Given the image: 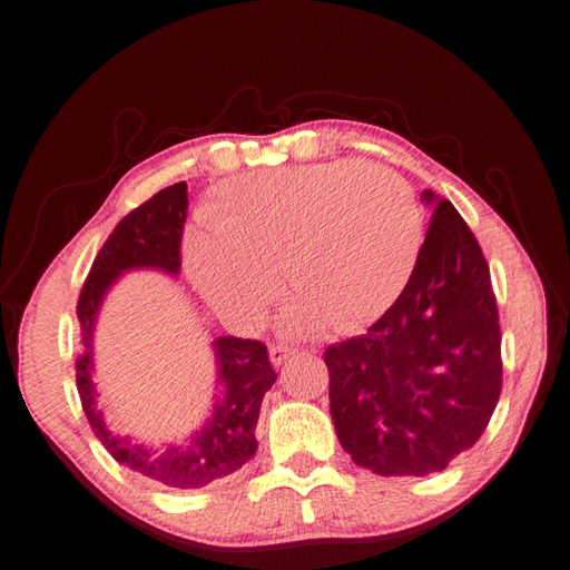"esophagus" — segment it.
I'll return each mask as SVG.
<instances>
[{
	"mask_svg": "<svg viewBox=\"0 0 570 570\" xmlns=\"http://www.w3.org/2000/svg\"><path fill=\"white\" fill-rule=\"evenodd\" d=\"M295 350L287 347V345H271V362L275 364V367H281L283 362H287L289 357H293Z\"/></svg>",
	"mask_w": 570,
	"mask_h": 570,
	"instance_id": "1",
	"label": "esophagus"
}]
</instances>
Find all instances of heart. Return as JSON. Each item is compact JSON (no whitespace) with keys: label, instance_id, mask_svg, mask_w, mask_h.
<instances>
[{"label":"heart","instance_id":"b5f03b06","mask_svg":"<svg viewBox=\"0 0 570 570\" xmlns=\"http://www.w3.org/2000/svg\"><path fill=\"white\" fill-rule=\"evenodd\" d=\"M213 230L186 243V271L206 303L253 327L281 293L299 297L289 332H352L400 295L422 248L424 218L412 186L386 166L332 160L233 178L220 188Z\"/></svg>","mask_w":570,"mask_h":570}]
</instances>
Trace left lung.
<instances>
[{
    "label": "left lung",
    "mask_w": 570,
    "mask_h": 570,
    "mask_svg": "<svg viewBox=\"0 0 570 570\" xmlns=\"http://www.w3.org/2000/svg\"><path fill=\"white\" fill-rule=\"evenodd\" d=\"M416 265L374 325L325 352L330 414L352 461L380 476H426L474 446L501 394V327L487 257L449 200Z\"/></svg>",
    "instance_id": "8db88e82"
}]
</instances>
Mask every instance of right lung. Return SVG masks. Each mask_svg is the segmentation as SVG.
Masks as SVG:
<instances>
[{"instance_id":"right-lung-1","label":"right lung","mask_w":570,"mask_h":570,"mask_svg":"<svg viewBox=\"0 0 570 570\" xmlns=\"http://www.w3.org/2000/svg\"><path fill=\"white\" fill-rule=\"evenodd\" d=\"M188 210V186L180 184L158 190L144 206L128 213L116 225L109 240L96 255L91 273L81 287L77 317L81 325V354L77 360V386L81 406L94 434L118 464L138 471L170 489H200L248 464L257 452L255 426L265 392L277 374L267 360V350L257 340L218 337L216 354V404L206 424L186 442L148 446L109 429L96 402L94 374V330L104 297L131 271H158L170 277L180 273V235Z\"/></svg>"}]
</instances>
